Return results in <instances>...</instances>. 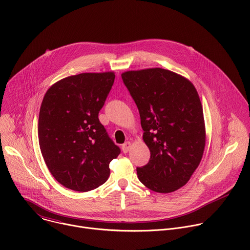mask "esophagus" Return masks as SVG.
<instances>
[{"instance_id": "34e87169", "label": "esophagus", "mask_w": 250, "mask_h": 250, "mask_svg": "<svg viewBox=\"0 0 250 250\" xmlns=\"http://www.w3.org/2000/svg\"><path fill=\"white\" fill-rule=\"evenodd\" d=\"M130 147H131V142H130V141H126V142H125V144L123 145L122 149H123V151H124L125 153H126V152L129 151Z\"/></svg>"}]
</instances>
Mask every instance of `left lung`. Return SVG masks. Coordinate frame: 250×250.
I'll return each mask as SVG.
<instances>
[{"mask_svg": "<svg viewBox=\"0 0 250 250\" xmlns=\"http://www.w3.org/2000/svg\"><path fill=\"white\" fill-rule=\"evenodd\" d=\"M123 81L134 100L150 150L136 168L139 181L157 193H171L190 180L206 146L199 94L190 80L162 68L125 71Z\"/></svg>", "mask_w": 250, "mask_h": 250, "instance_id": "obj_1", "label": "left lung"}]
</instances>
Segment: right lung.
Returning a JSON list of instances; mask_svg holds the SVG:
<instances>
[{
  "mask_svg": "<svg viewBox=\"0 0 250 250\" xmlns=\"http://www.w3.org/2000/svg\"><path fill=\"white\" fill-rule=\"evenodd\" d=\"M115 77L113 71L68 76L43 97L41 151L52 176L68 189L88 192L104 184L110 162L121 152L98 118Z\"/></svg>",
  "mask_w": 250,
  "mask_h": 250,
  "instance_id": "1",
  "label": "right lung"
}]
</instances>
